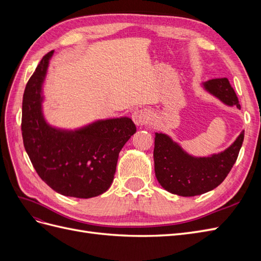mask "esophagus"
Wrapping results in <instances>:
<instances>
[{
    "label": "esophagus",
    "mask_w": 261,
    "mask_h": 261,
    "mask_svg": "<svg viewBox=\"0 0 261 261\" xmlns=\"http://www.w3.org/2000/svg\"><path fill=\"white\" fill-rule=\"evenodd\" d=\"M133 118L134 122L137 125H145L150 121V118H151V112H150L148 109L137 110V111L133 113Z\"/></svg>",
    "instance_id": "esophagus-1"
}]
</instances>
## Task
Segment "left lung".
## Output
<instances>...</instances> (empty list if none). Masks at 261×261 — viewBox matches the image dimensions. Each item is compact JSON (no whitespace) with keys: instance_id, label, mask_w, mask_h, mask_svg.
Here are the masks:
<instances>
[{"instance_id":"obj_1","label":"left lung","mask_w":261,"mask_h":261,"mask_svg":"<svg viewBox=\"0 0 261 261\" xmlns=\"http://www.w3.org/2000/svg\"><path fill=\"white\" fill-rule=\"evenodd\" d=\"M202 86L224 105L241 109L239 99L227 78L210 80ZM243 140L244 130L224 151L197 158L185 152L168 135L155 133L153 159L156 179L165 191L183 197L212 191L230 173L239 156Z\"/></svg>"}]
</instances>
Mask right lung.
Returning a JSON list of instances; mask_svg holds the SVG:
<instances>
[{"mask_svg":"<svg viewBox=\"0 0 261 261\" xmlns=\"http://www.w3.org/2000/svg\"><path fill=\"white\" fill-rule=\"evenodd\" d=\"M54 51L29 78L22 97L23 146L38 175L57 193L91 198L111 186L118 153L136 126L129 117L93 122L76 130L52 127L42 113V85Z\"/></svg>","mask_w":261,"mask_h":261,"instance_id":"obj_1","label":"right lung"}]
</instances>
